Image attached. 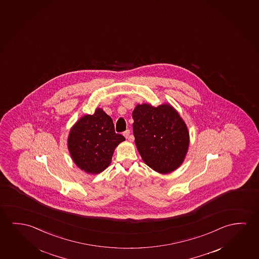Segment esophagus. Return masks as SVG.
<instances>
[{
	"instance_id": "obj_1",
	"label": "esophagus",
	"mask_w": 259,
	"mask_h": 259,
	"mask_svg": "<svg viewBox=\"0 0 259 259\" xmlns=\"http://www.w3.org/2000/svg\"><path fill=\"white\" fill-rule=\"evenodd\" d=\"M123 135L125 138H127V139L129 140V141H131V142H133L134 139H135V138H134V136H130V131H129V130H126V131L123 132Z\"/></svg>"
}]
</instances>
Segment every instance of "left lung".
<instances>
[{
    "label": "left lung",
    "mask_w": 259,
    "mask_h": 259,
    "mask_svg": "<svg viewBox=\"0 0 259 259\" xmlns=\"http://www.w3.org/2000/svg\"><path fill=\"white\" fill-rule=\"evenodd\" d=\"M133 119L136 147L149 167L159 173H168L182 164L189 145V134L171 106L137 105Z\"/></svg>",
    "instance_id": "1"
}]
</instances>
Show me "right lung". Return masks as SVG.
Wrapping results in <instances>:
<instances>
[{"label": "right lung", "instance_id": "1", "mask_svg": "<svg viewBox=\"0 0 259 259\" xmlns=\"http://www.w3.org/2000/svg\"><path fill=\"white\" fill-rule=\"evenodd\" d=\"M125 138L115 132L113 120L101 108L84 115L72 128L68 148L74 163L87 173L98 174L111 163L115 147Z\"/></svg>", "mask_w": 259, "mask_h": 259}]
</instances>
